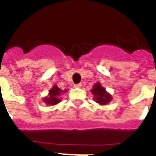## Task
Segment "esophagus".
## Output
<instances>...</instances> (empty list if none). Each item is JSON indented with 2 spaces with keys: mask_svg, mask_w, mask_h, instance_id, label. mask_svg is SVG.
Wrapping results in <instances>:
<instances>
[{
  "mask_svg": "<svg viewBox=\"0 0 156 156\" xmlns=\"http://www.w3.org/2000/svg\"><path fill=\"white\" fill-rule=\"evenodd\" d=\"M81 87H82V83H78V84H75V85H74V87L80 88Z\"/></svg>",
  "mask_w": 156,
  "mask_h": 156,
  "instance_id": "obj_1",
  "label": "esophagus"
}]
</instances>
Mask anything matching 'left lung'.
<instances>
[{
  "instance_id": "left-lung-1",
  "label": "left lung",
  "mask_w": 156,
  "mask_h": 156,
  "mask_svg": "<svg viewBox=\"0 0 156 156\" xmlns=\"http://www.w3.org/2000/svg\"><path fill=\"white\" fill-rule=\"evenodd\" d=\"M90 92L94 95L93 100H95V102L101 105H106L112 100V95L107 92L105 88L103 87L100 83H95L93 86Z\"/></svg>"
}]
</instances>
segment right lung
Returning <instances> with one entry per match:
<instances>
[{"instance_id": "right-lung-1", "label": "right lung", "mask_w": 156, "mask_h": 156, "mask_svg": "<svg viewBox=\"0 0 156 156\" xmlns=\"http://www.w3.org/2000/svg\"><path fill=\"white\" fill-rule=\"evenodd\" d=\"M67 92V90H62L61 89L57 87V86L54 85L52 87V89L49 90V94L48 96L44 99V102L45 103L48 105H51V106H53V105H56L58 103L61 102V98H60V95L62 94V93Z\"/></svg>"}]
</instances>
